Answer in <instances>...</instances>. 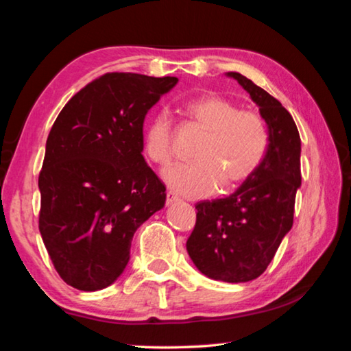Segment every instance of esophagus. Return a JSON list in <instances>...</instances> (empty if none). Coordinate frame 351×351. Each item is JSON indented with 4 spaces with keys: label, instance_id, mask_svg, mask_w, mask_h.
Returning <instances> with one entry per match:
<instances>
[{
    "label": "esophagus",
    "instance_id": "esophagus-1",
    "mask_svg": "<svg viewBox=\"0 0 351 351\" xmlns=\"http://www.w3.org/2000/svg\"><path fill=\"white\" fill-rule=\"evenodd\" d=\"M176 201H180V198H178L175 193H171V192H167V198H165V204H167V206H170V204H173V203H176Z\"/></svg>",
    "mask_w": 351,
    "mask_h": 351
}]
</instances>
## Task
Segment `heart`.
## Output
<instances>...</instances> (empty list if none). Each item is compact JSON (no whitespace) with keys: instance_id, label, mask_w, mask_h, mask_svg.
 <instances>
[{"instance_id":"1","label":"heart","mask_w":351,"mask_h":351,"mask_svg":"<svg viewBox=\"0 0 351 351\" xmlns=\"http://www.w3.org/2000/svg\"><path fill=\"white\" fill-rule=\"evenodd\" d=\"M182 112L204 136L192 153L193 162L176 165L164 175L175 192L201 198L219 184L223 190L235 189L263 162L269 133L257 111L240 110L234 100L204 94L187 100ZM142 145L158 167L167 169L173 162V127L167 116L159 112L148 121Z\"/></svg>"}]
</instances>
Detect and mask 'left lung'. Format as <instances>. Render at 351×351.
Wrapping results in <instances>:
<instances>
[{
  "instance_id": "left-lung-1",
  "label": "left lung",
  "mask_w": 351,
  "mask_h": 351,
  "mask_svg": "<svg viewBox=\"0 0 351 351\" xmlns=\"http://www.w3.org/2000/svg\"><path fill=\"white\" fill-rule=\"evenodd\" d=\"M258 106L269 133L255 173L226 198L199 201L186 243L195 266L213 280L249 282L263 274L293 228L300 175V136L285 106L240 73H228Z\"/></svg>"
}]
</instances>
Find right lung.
Here are the masks:
<instances>
[{"instance_id":"obj_1","label":"right lung","mask_w":351,"mask_h":351,"mask_svg":"<svg viewBox=\"0 0 351 351\" xmlns=\"http://www.w3.org/2000/svg\"><path fill=\"white\" fill-rule=\"evenodd\" d=\"M176 77L108 73L57 116L38 176V228L58 276L97 291L117 280L139 226L165 204V186L142 156L148 110Z\"/></svg>"}]
</instances>
